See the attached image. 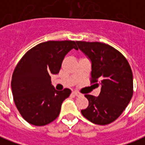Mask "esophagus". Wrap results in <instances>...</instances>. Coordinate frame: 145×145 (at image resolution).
Returning a JSON list of instances; mask_svg holds the SVG:
<instances>
[{"mask_svg":"<svg viewBox=\"0 0 145 145\" xmlns=\"http://www.w3.org/2000/svg\"><path fill=\"white\" fill-rule=\"evenodd\" d=\"M72 95H75V96H80L81 95V94L79 93V92H78V91H73L72 92Z\"/></svg>","mask_w":145,"mask_h":145,"instance_id":"esophagus-1","label":"esophagus"}]
</instances>
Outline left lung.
I'll return each mask as SVG.
<instances>
[{
  "instance_id": "obj_1",
  "label": "left lung",
  "mask_w": 145,
  "mask_h": 145,
  "mask_svg": "<svg viewBox=\"0 0 145 145\" xmlns=\"http://www.w3.org/2000/svg\"><path fill=\"white\" fill-rule=\"evenodd\" d=\"M78 46L91 61V83L102 85L99 95H85L88 106L82 115L93 123L107 125L115 121L133 96V74L127 60L108 44L77 41Z\"/></svg>"
}]
</instances>
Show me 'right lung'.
I'll return each mask as SVG.
<instances>
[{"mask_svg": "<svg viewBox=\"0 0 145 145\" xmlns=\"http://www.w3.org/2000/svg\"><path fill=\"white\" fill-rule=\"evenodd\" d=\"M78 50L74 41H47L30 49L15 67L11 90L18 112L30 124L44 126L57 118L61 104L71 91H57L51 85L66 54Z\"/></svg>", "mask_w": 145, "mask_h": 145, "instance_id": "1", "label": "right lung"}]
</instances>
